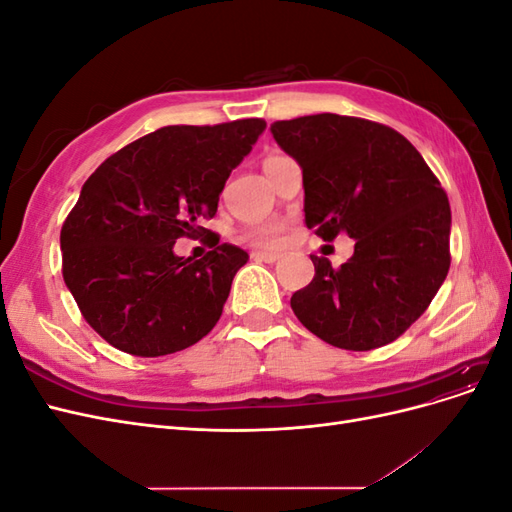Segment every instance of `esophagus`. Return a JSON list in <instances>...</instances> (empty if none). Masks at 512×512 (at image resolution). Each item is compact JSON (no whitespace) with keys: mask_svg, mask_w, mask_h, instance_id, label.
<instances>
[{"mask_svg":"<svg viewBox=\"0 0 512 512\" xmlns=\"http://www.w3.org/2000/svg\"><path fill=\"white\" fill-rule=\"evenodd\" d=\"M254 260H260V262H269V265H273V262H277L282 258V254H275V252H254L252 254Z\"/></svg>","mask_w":512,"mask_h":512,"instance_id":"obj_1","label":"esophagus"}]
</instances>
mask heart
<instances>
[{
  "instance_id": "heart-1",
  "label": "heart",
  "mask_w": 512,
  "mask_h": 512,
  "mask_svg": "<svg viewBox=\"0 0 512 512\" xmlns=\"http://www.w3.org/2000/svg\"><path fill=\"white\" fill-rule=\"evenodd\" d=\"M275 158H280V156H271V158H267L265 162L275 160ZM282 232H284V226H282V224L269 222V224H260V226L247 228L243 237H245L247 241H250V243H254V245H260V247H273V245L280 243V239H282Z\"/></svg>"
}]
</instances>
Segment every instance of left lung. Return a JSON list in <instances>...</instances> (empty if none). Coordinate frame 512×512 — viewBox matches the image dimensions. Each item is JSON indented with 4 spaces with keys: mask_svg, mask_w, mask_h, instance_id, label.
<instances>
[{
    "mask_svg": "<svg viewBox=\"0 0 512 512\" xmlns=\"http://www.w3.org/2000/svg\"><path fill=\"white\" fill-rule=\"evenodd\" d=\"M303 168L305 224L318 237L354 239L339 269L309 256V286L290 307L307 331L344 350L395 342L429 307L451 267V205L406 136L333 113L271 123Z\"/></svg>",
    "mask_w": 512,
    "mask_h": 512,
    "instance_id": "1",
    "label": "left lung"
}]
</instances>
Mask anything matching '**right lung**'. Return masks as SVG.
<instances>
[{"mask_svg":"<svg viewBox=\"0 0 512 512\" xmlns=\"http://www.w3.org/2000/svg\"><path fill=\"white\" fill-rule=\"evenodd\" d=\"M262 119L166 126L106 158L61 226V273L83 318L108 344L164 356L200 342L220 320L247 252L211 235V252H173L211 230L232 168L265 132Z\"/></svg>","mask_w":512,"mask_h":512,"instance_id":"1","label":"right lung"}]
</instances>
